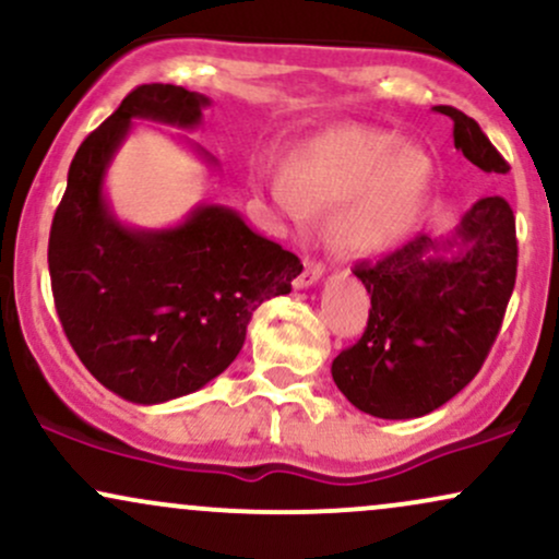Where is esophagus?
<instances>
[{
  "instance_id": "esophagus-1",
  "label": "esophagus",
  "mask_w": 559,
  "mask_h": 559,
  "mask_svg": "<svg viewBox=\"0 0 559 559\" xmlns=\"http://www.w3.org/2000/svg\"><path fill=\"white\" fill-rule=\"evenodd\" d=\"M323 273H325V267L320 265V262H310V260H307V262H305V273H301L299 278H297V288H307V286L318 284V281L323 278Z\"/></svg>"
}]
</instances>
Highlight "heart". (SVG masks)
I'll list each match as a JSON object with an SVG mask.
<instances>
[{"label": "heart", "instance_id": "b5f03b06", "mask_svg": "<svg viewBox=\"0 0 559 559\" xmlns=\"http://www.w3.org/2000/svg\"><path fill=\"white\" fill-rule=\"evenodd\" d=\"M260 183L292 223L333 207L331 239L346 252L370 254L418 226L431 197L433 159L394 131L338 126L299 144L286 173L260 176Z\"/></svg>", "mask_w": 559, "mask_h": 559}]
</instances>
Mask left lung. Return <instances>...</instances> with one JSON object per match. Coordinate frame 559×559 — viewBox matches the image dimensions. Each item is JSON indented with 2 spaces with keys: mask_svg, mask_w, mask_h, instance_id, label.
<instances>
[{
  "mask_svg": "<svg viewBox=\"0 0 559 559\" xmlns=\"http://www.w3.org/2000/svg\"><path fill=\"white\" fill-rule=\"evenodd\" d=\"M454 146L484 173L510 165L454 107ZM518 273L515 215L502 197L473 204L449 236L418 234L355 275L370 294L368 329L331 365L342 394L373 418L433 413L463 391L489 355Z\"/></svg>",
  "mask_w": 559,
  "mask_h": 559,
  "instance_id": "left-lung-1",
  "label": "left lung"
}]
</instances>
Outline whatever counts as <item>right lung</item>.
Wrapping results in <instances>:
<instances>
[{
    "instance_id": "right-lung-1",
    "label": "right lung",
    "mask_w": 559,
    "mask_h": 559,
    "mask_svg": "<svg viewBox=\"0 0 559 559\" xmlns=\"http://www.w3.org/2000/svg\"><path fill=\"white\" fill-rule=\"evenodd\" d=\"M204 94L144 83L94 133L68 170L49 230L57 316L75 355L102 386L159 404L221 376L262 301L292 292L297 254L254 234L236 210L199 204L173 228H131L105 197V176L131 120L197 128ZM204 163H215L194 146Z\"/></svg>"
}]
</instances>
